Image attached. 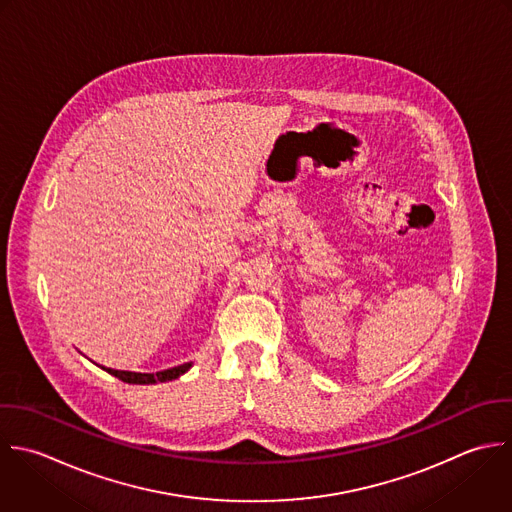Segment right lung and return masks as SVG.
Masks as SVG:
<instances>
[{
	"label": "right lung",
	"instance_id": "obj_1",
	"mask_svg": "<svg viewBox=\"0 0 512 512\" xmlns=\"http://www.w3.org/2000/svg\"><path fill=\"white\" fill-rule=\"evenodd\" d=\"M193 363H183L179 367H173V369H165V371H159V373H131V371H115V369H105L109 375L117 377L119 381L123 383H129V385H153V383H167V381H173L177 377H181L183 373H187L191 369Z\"/></svg>",
	"mask_w": 512,
	"mask_h": 512
}]
</instances>
